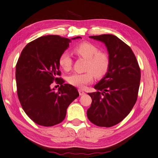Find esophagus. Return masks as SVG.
Wrapping results in <instances>:
<instances>
[{
	"label": "esophagus",
	"instance_id": "34e87169",
	"mask_svg": "<svg viewBox=\"0 0 158 158\" xmlns=\"http://www.w3.org/2000/svg\"><path fill=\"white\" fill-rule=\"evenodd\" d=\"M78 92H79L80 96H84V95H85V92L84 91H82V89H79Z\"/></svg>",
	"mask_w": 158,
	"mask_h": 158
}]
</instances>
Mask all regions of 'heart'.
Masks as SVG:
<instances>
[{
	"label": "heart",
	"instance_id": "b5f03b06",
	"mask_svg": "<svg viewBox=\"0 0 158 158\" xmlns=\"http://www.w3.org/2000/svg\"><path fill=\"white\" fill-rule=\"evenodd\" d=\"M74 52L81 57L87 59L85 73H73L68 77V82L80 89L93 82L94 76L102 78L108 71L110 58L107 53L100 52L98 47L89 42L80 43L75 47ZM72 58L68 52H62L58 59V64L62 69L68 71L72 67Z\"/></svg>",
	"mask_w": 158,
	"mask_h": 158
}]
</instances>
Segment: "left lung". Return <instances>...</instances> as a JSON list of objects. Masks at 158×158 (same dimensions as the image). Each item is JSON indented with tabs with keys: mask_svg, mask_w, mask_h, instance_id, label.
Instances as JSON below:
<instances>
[{
	"mask_svg": "<svg viewBox=\"0 0 158 158\" xmlns=\"http://www.w3.org/2000/svg\"><path fill=\"white\" fill-rule=\"evenodd\" d=\"M105 44L110 67L105 76L95 85L96 92L88 94L92 102L87 118L98 127L120 123L131 111L138 98L141 72L131 47L112 34L89 36Z\"/></svg>",
	"mask_w": 158,
	"mask_h": 158,
	"instance_id": "left-lung-1",
	"label": "left lung"
}]
</instances>
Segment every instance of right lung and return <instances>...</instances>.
Returning <instances> with one entry per match:
<instances>
[{"instance_id": "1", "label": "right lung", "mask_w": 158, "mask_h": 158, "mask_svg": "<svg viewBox=\"0 0 158 158\" xmlns=\"http://www.w3.org/2000/svg\"><path fill=\"white\" fill-rule=\"evenodd\" d=\"M81 37H76L72 39ZM71 40L57 35L41 36L23 49L16 66L17 94L24 111L35 123L52 127L60 123L67 109L79 96L73 86L59 78V57ZM55 81L58 92L51 89Z\"/></svg>"}]
</instances>
